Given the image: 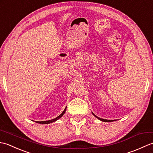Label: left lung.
Segmentation results:
<instances>
[{
  "instance_id": "left-lung-1",
  "label": "left lung",
  "mask_w": 153,
  "mask_h": 153,
  "mask_svg": "<svg viewBox=\"0 0 153 153\" xmlns=\"http://www.w3.org/2000/svg\"><path fill=\"white\" fill-rule=\"evenodd\" d=\"M93 115H94V116H95L96 117V118H98V119H99V120H101V121H102V122H112V120H105V119L100 118H99V117H97V116H95V114H93Z\"/></svg>"
}]
</instances>
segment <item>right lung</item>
<instances>
[{
    "label": "right lung",
    "instance_id": "right-lung-1",
    "mask_svg": "<svg viewBox=\"0 0 153 153\" xmlns=\"http://www.w3.org/2000/svg\"><path fill=\"white\" fill-rule=\"evenodd\" d=\"M66 108L64 109V111L62 112V113L61 114H60V115H59V116H58V117H56V118L53 119V120H48V121H43V122H36L39 123H44V124H45V123H52V122H55V121H56V120H57L58 119L60 118L61 117L63 116V114H64L65 113V112H66Z\"/></svg>",
    "mask_w": 153,
    "mask_h": 153
}]
</instances>
